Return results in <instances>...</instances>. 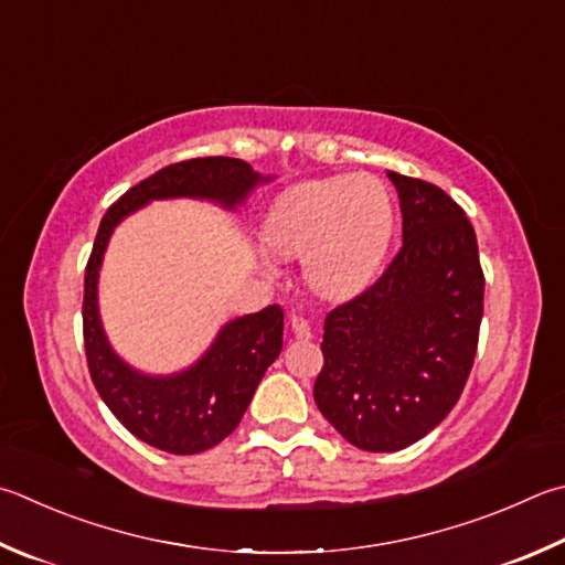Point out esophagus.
Segmentation results:
<instances>
[{
	"label": "esophagus",
	"instance_id": "1",
	"mask_svg": "<svg viewBox=\"0 0 565 565\" xmlns=\"http://www.w3.org/2000/svg\"><path fill=\"white\" fill-rule=\"evenodd\" d=\"M291 331H294L296 338H299V341H309V338L313 335L309 321H306V318H301V316H291Z\"/></svg>",
	"mask_w": 565,
	"mask_h": 565
}]
</instances>
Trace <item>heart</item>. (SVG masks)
Instances as JSON below:
<instances>
[{
	"label": "heart",
	"instance_id": "1",
	"mask_svg": "<svg viewBox=\"0 0 565 565\" xmlns=\"http://www.w3.org/2000/svg\"><path fill=\"white\" fill-rule=\"evenodd\" d=\"M395 230V207L383 180L338 175L294 184L271 204L262 242L279 259L303 256L311 291L351 299L375 279Z\"/></svg>",
	"mask_w": 565,
	"mask_h": 565
}]
</instances>
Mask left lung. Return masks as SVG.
Segmentation results:
<instances>
[{
  "label": "left lung",
  "instance_id": "8db88e82",
  "mask_svg": "<svg viewBox=\"0 0 565 565\" xmlns=\"http://www.w3.org/2000/svg\"><path fill=\"white\" fill-rule=\"evenodd\" d=\"M403 247L371 289L326 316L313 399L348 443L397 452L443 423L475 365L484 313L477 234L437 184L387 172Z\"/></svg>",
  "mask_w": 565,
  "mask_h": 565
}]
</instances>
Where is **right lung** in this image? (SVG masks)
Instances as JSON below:
<instances>
[{
  "mask_svg": "<svg viewBox=\"0 0 565 565\" xmlns=\"http://www.w3.org/2000/svg\"><path fill=\"white\" fill-rule=\"evenodd\" d=\"M237 158H194L158 170L110 204L100 220L84 279L88 373L120 425L170 455H198L234 433L254 390L281 353L284 311L266 306L224 323L198 363L172 375H146L113 351L98 313V271L118 224L152 200L194 198L237 210L256 184L269 182Z\"/></svg>",
  "mask_w": 565,
  "mask_h": 565,
  "instance_id": "obj_1",
  "label": "right lung"
}]
</instances>
